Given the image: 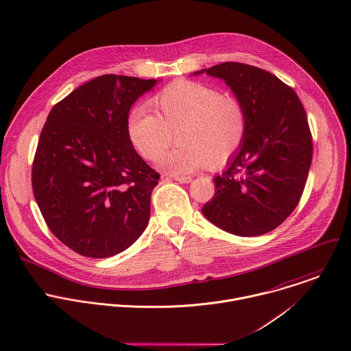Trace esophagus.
Listing matches in <instances>:
<instances>
[{"label": "esophagus", "instance_id": "1", "mask_svg": "<svg viewBox=\"0 0 351 351\" xmlns=\"http://www.w3.org/2000/svg\"><path fill=\"white\" fill-rule=\"evenodd\" d=\"M173 180L179 182V183H190L193 179L190 176H178V175H172L171 176Z\"/></svg>", "mask_w": 351, "mask_h": 351}]
</instances>
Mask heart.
I'll list each match as a JSON object with an SVG mask.
<instances>
[{
	"label": "heart",
	"instance_id": "1",
	"mask_svg": "<svg viewBox=\"0 0 351 351\" xmlns=\"http://www.w3.org/2000/svg\"><path fill=\"white\" fill-rule=\"evenodd\" d=\"M152 104L157 115L137 104L126 118V133L146 160H156L178 130L181 145L157 160L158 168L175 175L193 173L209 162H228L241 147L248 130L247 110L240 99L210 85L179 80L157 92Z\"/></svg>",
	"mask_w": 351,
	"mask_h": 351
}]
</instances>
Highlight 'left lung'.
<instances>
[{"label":"left lung","instance_id":"left-lung-1","mask_svg":"<svg viewBox=\"0 0 351 351\" xmlns=\"http://www.w3.org/2000/svg\"><path fill=\"white\" fill-rule=\"evenodd\" d=\"M206 73L221 78L247 110L248 130L204 215L225 232L252 237L280 225L295 209L312 162V136L295 92L270 71L223 62Z\"/></svg>","mask_w":351,"mask_h":351}]
</instances>
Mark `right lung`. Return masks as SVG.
I'll return each instance as SVG.
<instances>
[{
    "label": "right lung",
    "mask_w": 351,
    "mask_h": 351,
    "mask_svg": "<svg viewBox=\"0 0 351 351\" xmlns=\"http://www.w3.org/2000/svg\"><path fill=\"white\" fill-rule=\"evenodd\" d=\"M157 80L104 74L57 103L32 164L40 213L66 247L88 258L128 250L145 230L160 175L126 133L132 106Z\"/></svg>",
    "instance_id": "right-lung-1"
}]
</instances>
